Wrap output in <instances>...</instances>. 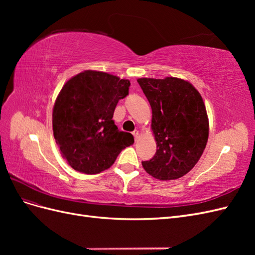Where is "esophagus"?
Wrapping results in <instances>:
<instances>
[{
    "label": "esophagus",
    "mask_w": 255,
    "mask_h": 255,
    "mask_svg": "<svg viewBox=\"0 0 255 255\" xmlns=\"http://www.w3.org/2000/svg\"><path fill=\"white\" fill-rule=\"evenodd\" d=\"M133 136H134V138H135V140L137 141V139H138V136H139V133H138V130L137 129H135V130H133Z\"/></svg>",
    "instance_id": "34e87169"
}]
</instances>
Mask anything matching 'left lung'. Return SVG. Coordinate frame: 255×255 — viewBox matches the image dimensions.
Returning <instances> with one entry per match:
<instances>
[{"label": "left lung", "instance_id": "obj_1", "mask_svg": "<svg viewBox=\"0 0 255 255\" xmlns=\"http://www.w3.org/2000/svg\"><path fill=\"white\" fill-rule=\"evenodd\" d=\"M152 109L156 153L141 161L144 170L161 181L188 173L201 157L208 138V118L201 95L176 78L138 79Z\"/></svg>", "mask_w": 255, "mask_h": 255}]
</instances>
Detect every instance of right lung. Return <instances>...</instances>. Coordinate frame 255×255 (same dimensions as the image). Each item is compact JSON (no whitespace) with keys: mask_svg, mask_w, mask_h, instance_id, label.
I'll return each mask as SVG.
<instances>
[{"mask_svg":"<svg viewBox=\"0 0 255 255\" xmlns=\"http://www.w3.org/2000/svg\"><path fill=\"white\" fill-rule=\"evenodd\" d=\"M129 85L118 76L87 70L61 88L53 110V133L61 155L74 170L86 174L104 171L134 143L133 135L119 130L113 120Z\"/></svg>","mask_w":255,"mask_h":255,"instance_id":"1","label":"right lung"}]
</instances>
